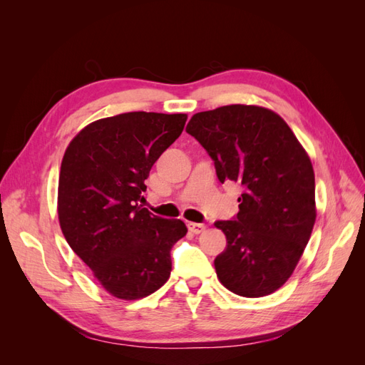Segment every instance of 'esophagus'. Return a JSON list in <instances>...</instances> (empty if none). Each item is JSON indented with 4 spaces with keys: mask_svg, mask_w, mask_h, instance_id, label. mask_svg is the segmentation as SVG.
Instances as JSON below:
<instances>
[{
    "mask_svg": "<svg viewBox=\"0 0 365 365\" xmlns=\"http://www.w3.org/2000/svg\"><path fill=\"white\" fill-rule=\"evenodd\" d=\"M187 227H189V230L192 231L193 235H201V233H204L205 228H207L204 224H196V222H189V224H187Z\"/></svg>",
    "mask_w": 365,
    "mask_h": 365,
    "instance_id": "esophagus-1",
    "label": "esophagus"
}]
</instances>
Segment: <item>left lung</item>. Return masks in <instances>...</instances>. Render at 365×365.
<instances>
[{"mask_svg":"<svg viewBox=\"0 0 365 365\" xmlns=\"http://www.w3.org/2000/svg\"><path fill=\"white\" fill-rule=\"evenodd\" d=\"M215 163L220 182L242 185L239 213L216 220L227 248L215 259L225 288L263 297L291 277L315 224L312 163L286 121L267 108L228 105L185 128Z\"/></svg>","mask_w":365,"mask_h":365,"instance_id":"left-lung-1","label":"left lung"}]
</instances>
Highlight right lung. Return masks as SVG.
<instances>
[{
	"mask_svg": "<svg viewBox=\"0 0 365 365\" xmlns=\"http://www.w3.org/2000/svg\"><path fill=\"white\" fill-rule=\"evenodd\" d=\"M185 120V114H118L83 128L65 150L58 193L62 233L121 300L148 297L168 282L170 250L187 233L181 219L138 205L153 163L181 135Z\"/></svg>",
	"mask_w": 365,
	"mask_h": 365,
	"instance_id": "add662e5",
	"label": "right lung"
}]
</instances>
